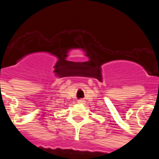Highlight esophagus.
<instances>
[{
	"label": "esophagus",
	"instance_id": "34e87169",
	"mask_svg": "<svg viewBox=\"0 0 159 159\" xmlns=\"http://www.w3.org/2000/svg\"><path fill=\"white\" fill-rule=\"evenodd\" d=\"M77 102H78V103H84V99H79Z\"/></svg>",
	"mask_w": 159,
	"mask_h": 159
}]
</instances>
